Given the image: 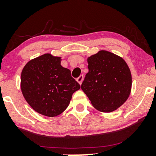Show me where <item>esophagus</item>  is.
Wrapping results in <instances>:
<instances>
[{
  "label": "esophagus",
  "mask_w": 156,
  "mask_h": 156,
  "mask_svg": "<svg viewBox=\"0 0 156 156\" xmlns=\"http://www.w3.org/2000/svg\"><path fill=\"white\" fill-rule=\"evenodd\" d=\"M83 80V76H80L78 78H77V81H78V83H79L80 85H81Z\"/></svg>",
  "instance_id": "esophagus-1"
}]
</instances>
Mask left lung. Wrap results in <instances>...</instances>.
Listing matches in <instances>:
<instances>
[{
  "instance_id": "left-lung-1",
  "label": "left lung",
  "mask_w": 156,
  "mask_h": 156,
  "mask_svg": "<svg viewBox=\"0 0 156 156\" xmlns=\"http://www.w3.org/2000/svg\"><path fill=\"white\" fill-rule=\"evenodd\" d=\"M89 72L81 89L99 112H114L129 98L132 76L125 61L119 55L101 50L87 58Z\"/></svg>"
}]
</instances>
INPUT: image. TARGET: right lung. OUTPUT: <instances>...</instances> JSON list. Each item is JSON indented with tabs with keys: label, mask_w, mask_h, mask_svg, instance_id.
I'll return each instance as SVG.
<instances>
[{
	"label": "right lung",
	"mask_w": 156,
	"mask_h": 156,
	"mask_svg": "<svg viewBox=\"0 0 156 156\" xmlns=\"http://www.w3.org/2000/svg\"><path fill=\"white\" fill-rule=\"evenodd\" d=\"M61 62L62 57L44 53L30 60L21 73L20 88L25 100L35 112L46 117L62 114L73 93L80 88Z\"/></svg>",
	"instance_id": "obj_1"
}]
</instances>
